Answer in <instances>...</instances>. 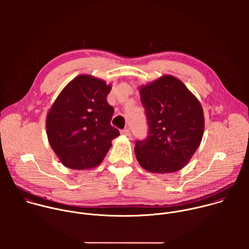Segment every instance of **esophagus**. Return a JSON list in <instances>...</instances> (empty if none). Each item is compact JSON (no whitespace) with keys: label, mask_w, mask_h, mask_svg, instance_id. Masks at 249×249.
Here are the masks:
<instances>
[{"label":"esophagus","mask_w":249,"mask_h":249,"mask_svg":"<svg viewBox=\"0 0 249 249\" xmlns=\"http://www.w3.org/2000/svg\"><path fill=\"white\" fill-rule=\"evenodd\" d=\"M121 134H122V135H125V136H127V137H131V133H130V130H129L128 128L123 129V130L121 131Z\"/></svg>","instance_id":"obj_1"}]
</instances>
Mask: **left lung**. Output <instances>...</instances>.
<instances>
[{
    "label": "left lung",
    "instance_id": "8db88e82",
    "mask_svg": "<svg viewBox=\"0 0 249 249\" xmlns=\"http://www.w3.org/2000/svg\"><path fill=\"white\" fill-rule=\"evenodd\" d=\"M141 102L148 136L137 140L136 158L148 171L175 172L188 163L204 134V114L198 99L172 76L141 87Z\"/></svg>",
    "mask_w": 249,
    "mask_h": 249
}]
</instances>
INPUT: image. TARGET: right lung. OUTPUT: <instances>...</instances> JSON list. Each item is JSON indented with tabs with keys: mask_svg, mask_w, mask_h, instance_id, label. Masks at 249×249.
<instances>
[{
	"mask_svg": "<svg viewBox=\"0 0 249 249\" xmlns=\"http://www.w3.org/2000/svg\"><path fill=\"white\" fill-rule=\"evenodd\" d=\"M111 87L102 80L82 75L61 91L46 120L51 148L60 161L72 169L98 165L112 146L119 130L111 123L114 112L106 97Z\"/></svg>",
	"mask_w": 249,
	"mask_h": 249,
	"instance_id": "1",
	"label": "right lung"
}]
</instances>
